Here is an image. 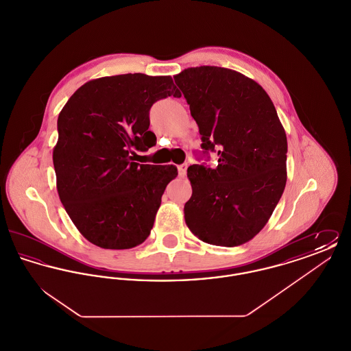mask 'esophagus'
I'll return each mask as SVG.
<instances>
[{"label": "esophagus", "mask_w": 351, "mask_h": 351, "mask_svg": "<svg viewBox=\"0 0 351 351\" xmlns=\"http://www.w3.org/2000/svg\"><path fill=\"white\" fill-rule=\"evenodd\" d=\"M186 168H188L186 165H180V166L178 167V171H179V176H180V178H184V176L186 175Z\"/></svg>", "instance_id": "1"}]
</instances>
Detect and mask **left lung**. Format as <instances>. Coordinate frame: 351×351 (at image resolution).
I'll return each mask as SVG.
<instances>
[{"instance_id":"left-lung-1","label":"left lung","mask_w":351,"mask_h":351,"mask_svg":"<svg viewBox=\"0 0 351 351\" xmlns=\"http://www.w3.org/2000/svg\"><path fill=\"white\" fill-rule=\"evenodd\" d=\"M218 165L189 166V230L202 242L234 247L267 223L287 183V135L266 90L229 68H186L173 76Z\"/></svg>"}]
</instances>
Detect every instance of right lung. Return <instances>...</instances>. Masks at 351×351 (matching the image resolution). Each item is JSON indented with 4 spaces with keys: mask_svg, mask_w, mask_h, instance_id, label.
<instances>
[{
    "mask_svg": "<svg viewBox=\"0 0 351 351\" xmlns=\"http://www.w3.org/2000/svg\"><path fill=\"white\" fill-rule=\"evenodd\" d=\"M180 97L171 76L126 73L82 85L58 118L52 151L56 189L77 230L110 250L132 249L150 235L172 165L133 162L156 143L149 130L152 104Z\"/></svg>",
    "mask_w": 351,
    "mask_h": 351,
    "instance_id": "1",
    "label": "right lung"
}]
</instances>
